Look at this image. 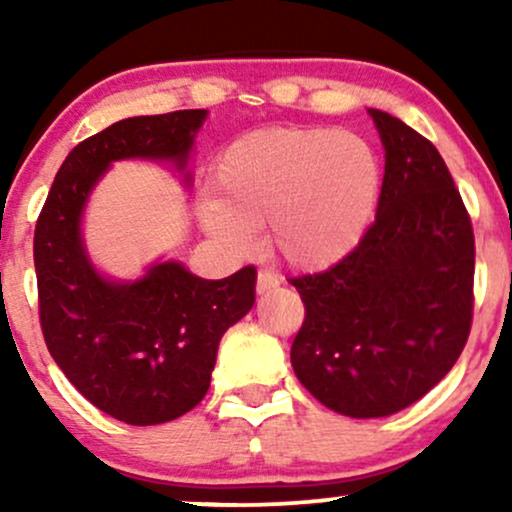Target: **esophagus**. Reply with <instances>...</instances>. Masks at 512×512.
<instances>
[{
    "label": "esophagus",
    "instance_id": "esophagus-1",
    "mask_svg": "<svg viewBox=\"0 0 512 512\" xmlns=\"http://www.w3.org/2000/svg\"><path fill=\"white\" fill-rule=\"evenodd\" d=\"M276 284H279V281H276V276L272 272H267V269H260V272H257V293L272 291L276 289Z\"/></svg>",
    "mask_w": 512,
    "mask_h": 512
}]
</instances>
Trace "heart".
I'll list each match as a JSON object with an SVG mask.
<instances>
[{"label": "heart", "mask_w": 512, "mask_h": 512, "mask_svg": "<svg viewBox=\"0 0 512 512\" xmlns=\"http://www.w3.org/2000/svg\"><path fill=\"white\" fill-rule=\"evenodd\" d=\"M380 180L378 154L354 132L255 129L216 158V199H204L199 214L226 248L248 252L269 223V245L289 267L325 269L363 238Z\"/></svg>", "instance_id": "1"}]
</instances>
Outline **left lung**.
<instances>
[{"mask_svg": "<svg viewBox=\"0 0 512 512\" xmlns=\"http://www.w3.org/2000/svg\"><path fill=\"white\" fill-rule=\"evenodd\" d=\"M378 214L344 260L289 279L305 320L291 366L327 409L378 419L448 375L472 330L474 231L438 149L383 110Z\"/></svg>", "mask_w": 512, "mask_h": 512, "instance_id": "8db88e82", "label": "left lung"}]
</instances>
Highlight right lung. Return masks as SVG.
Instances as JSON below:
<instances>
[{
	"mask_svg": "<svg viewBox=\"0 0 512 512\" xmlns=\"http://www.w3.org/2000/svg\"><path fill=\"white\" fill-rule=\"evenodd\" d=\"M204 117L207 110L127 117L76 144L35 223L50 356L93 407L132 426L166 424L202 402L223 332L255 303L257 269L211 281L180 262H158L137 281L103 279L84 250L81 211L120 158H163L185 170Z\"/></svg>",
	"mask_w": 512,
	"mask_h": 512,
	"instance_id": "right-lung-1",
	"label": "right lung"
}]
</instances>
